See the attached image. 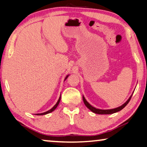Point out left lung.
<instances>
[{"label": "left lung", "mask_w": 147, "mask_h": 147, "mask_svg": "<svg viewBox=\"0 0 147 147\" xmlns=\"http://www.w3.org/2000/svg\"><path fill=\"white\" fill-rule=\"evenodd\" d=\"M131 97H132V95L131 96H130V98L128 99V100L127 101V102H126L125 103H124V104L123 105H121V107H117V108L113 109H109V110H101V109H98L94 108V107H92L91 105H90L89 103H88L87 101L86 100V99L84 98V96H82V98H83V101H84V105H85L86 107H87L88 109H90V110L92 112L96 113V114H99V115H109V114H113V113L119 112V111H121L123 108H125V107L127 105L128 103L129 102V101H130V100H131Z\"/></svg>", "instance_id": "left-lung-1"}]
</instances>
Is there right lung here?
Instances as JSON below:
<instances>
[{
	"label": "right lung",
	"mask_w": 147,
	"mask_h": 147,
	"mask_svg": "<svg viewBox=\"0 0 147 147\" xmlns=\"http://www.w3.org/2000/svg\"><path fill=\"white\" fill-rule=\"evenodd\" d=\"M67 77H68V76H67V77L65 78V80L67 79ZM60 100H61V96H60V98H59V100H58V101H57V104H56L55 106H54L52 109H51V110H49V111H47V112H45V113H40V114H36V115H46V114H48V113H51V112H53V111H55V109L57 108V106L58 105H59V102H60Z\"/></svg>",
	"instance_id": "right-lung-1"
}]
</instances>
